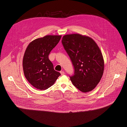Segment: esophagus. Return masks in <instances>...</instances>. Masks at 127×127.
<instances>
[{"mask_svg": "<svg viewBox=\"0 0 127 127\" xmlns=\"http://www.w3.org/2000/svg\"><path fill=\"white\" fill-rule=\"evenodd\" d=\"M60 72H61V75H63L65 74V72H64V71H61Z\"/></svg>", "mask_w": 127, "mask_h": 127, "instance_id": "34e87169", "label": "esophagus"}]
</instances>
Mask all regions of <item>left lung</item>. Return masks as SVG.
<instances>
[{"instance_id":"left-lung-1","label":"left lung","mask_w":127,"mask_h":127,"mask_svg":"<svg viewBox=\"0 0 127 127\" xmlns=\"http://www.w3.org/2000/svg\"><path fill=\"white\" fill-rule=\"evenodd\" d=\"M62 43L72 61L73 85L83 93L92 91L99 82L104 69L100 49L90 37L79 34L64 35Z\"/></svg>"}]
</instances>
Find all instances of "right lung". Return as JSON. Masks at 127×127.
<instances>
[{
	"label": "right lung",
	"mask_w": 127,
	"mask_h": 127,
	"mask_svg": "<svg viewBox=\"0 0 127 127\" xmlns=\"http://www.w3.org/2000/svg\"><path fill=\"white\" fill-rule=\"evenodd\" d=\"M61 37V35H47L36 38L26 49L22 63L25 76L38 90L48 89L61 76L60 73L55 70L48 55Z\"/></svg>",
	"instance_id": "right-lung-1"
}]
</instances>
